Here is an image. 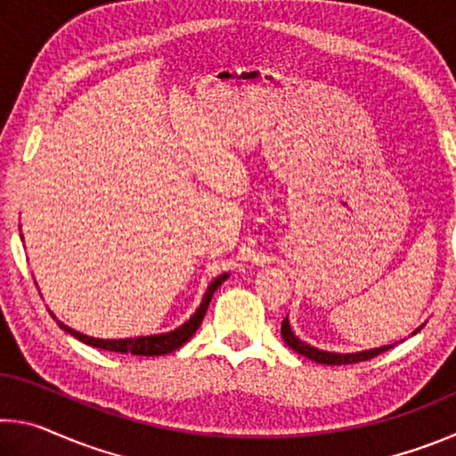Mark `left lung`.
<instances>
[{
    "label": "left lung",
    "mask_w": 456,
    "mask_h": 456,
    "mask_svg": "<svg viewBox=\"0 0 456 456\" xmlns=\"http://www.w3.org/2000/svg\"><path fill=\"white\" fill-rule=\"evenodd\" d=\"M416 331H420V328ZM416 331H414V334H416ZM281 336L285 339V344H288L291 350H296L297 354H302V356L318 362V364H328V366H342V364H356V362H366V360H372L376 356H380V354L388 352L392 348V346H382V348H374V350L358 352V354L323 352V350H318V348H312V346H307L296 334H293L288 318L281 322Z\"/></svg>",
    "instance_id": "left-lung-1"
}]
</instances>
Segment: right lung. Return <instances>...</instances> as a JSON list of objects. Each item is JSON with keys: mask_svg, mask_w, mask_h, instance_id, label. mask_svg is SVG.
<instances>
[{"mask_svg": "<svg viewBox=\"0 0 456 456\" xmlns=\"http://www.w3.org/2000/svg\"><path fill=\"white\" fill-rule=\"evenodd\" d=\"M227 277H229L227 273H223L221 277H217V280H215L209 285V289H207L203 302H200L199 310L192 314V318L187 323H183L181 328L168 331V334L126 338V339H100V338L84 336V334H80V331L64 326V323H61L60 320H56V318H53V320H56L58 326L64 331H68V334H72L76 339H80V342H84V344L94 346V348L108 350V352H118V354H134V356H163V354H171L175 350H179L184 342H189L191 336L195 334L197 328L200 326V322H203V318H205L207 307H209V304H211L213 293L217 291L219 285L225 281Z\"/></svg>", "mask_w": 456, "mask_h": 456, "instance_id": "add662e5", "label": "right lung"}]
</instances>
